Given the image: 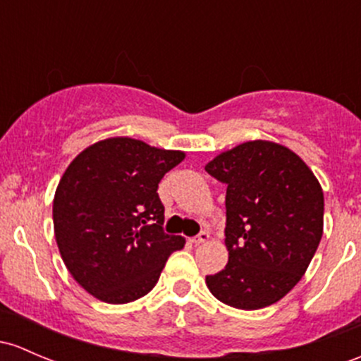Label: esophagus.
<instances>
[{
	"label": "esophagus",
	"mask_w": 361,
	"mask_h": 361,
	"mask_svg": "<svg viewBox=\"0 0 361 361\" xmlns=\"http://www.w3.org/2000/svg\"><path fill=\"white\" fill-rule=\"evenodd\" d=\"M209 240V233H207V231H200L199 235H197V237H193V238H190V242L193 245H200V244H206V242Z\"/></svg>",
	"instance_id": "obj_1"
}]
</instances>
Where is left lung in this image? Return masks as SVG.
Instances as JSON below:
<instances>
[{"label": "left lung", "mask_w": 361, "mask_h": 361, "mask_svg": "<svg viewBox=\"0 0 361 361\" xmlns=\"http://www.w3.org/2000/svg\"><path fill=\"white\" fill-rule=\"evenodd\" d=\"M206 171L226 183L228 263L206 276L216 299L238 310L280 301L308 270L324 235V190L295 152L250 140Z\"/></svg>", "instance_id": "left-lung-1"}]
</instances>
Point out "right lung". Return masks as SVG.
<instances>
[{
	"mask_svg": "<svg viewBox=\"0 0 361 361\" xmlns=\"http://www.w3.org/2000/svg\"><path fill=\"white\" fill-rule=\"evenodd\" d=\"M185 152L112 136L86 147L62 174L53 230L72 279L109 305L149 294L171 252L185 245L162 231L159 181Z\"/></svg>",
	"mask_w": 361,
	"mask_h": 361,
	"instance_id": "1",
	"label": "right lung"
}]
</instances>
